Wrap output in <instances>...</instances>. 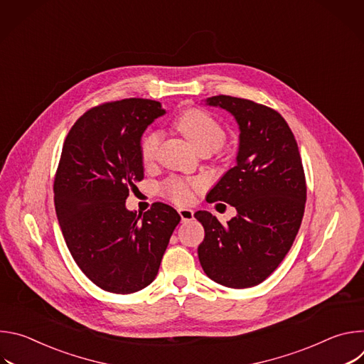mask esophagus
Segmentation results:
<instances>
[{"mask_svg":"<svg viewBox=\"0 0 364 364\" xmlns=\"http://www.w3.org/2000/svg\"><path fill=\"white\" fill-rule=\"evenodd\" d=\"M178 215H180L183 222H188L194 218V212L191 209H186V207H181V209H178Z\"/></svg>","mask_w":364,"mask_h":364,"instance_id":"esophagus-1","label":"esophagus"}]
</instances>
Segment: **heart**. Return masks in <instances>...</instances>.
Segmentation results:
<instances>
[{"label": "heart", "mask_w": 364, "mask_h": 364, "mask_svg": "<svg viewBox=\"0 0 364 364\" xmlns=\"http://www.w3.org/2000/svg\"><path fill=\"white\" fill-rule=\"evenodd\" d=\"M176 125L196 146L197 151L204 148L218 151L226 139V132L223 127L210 114L201 109H188L183 112L177 118ZM160 142V132H151L142 139L141 159L144 164H151L155 157H157ZM167 193L178 203H188L193 198V186L181 180H171L167 184Z\"/></svg>", "instance_id": "heart-1"}]
</instances>
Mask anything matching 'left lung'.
Returning <instances> with one entry per match:
<instances>
[{
	"label": "left lung",
	"instance_id": "1",
	"mask_svg": "<svg viewBox=\"0 0 364 364\" xmlns=\"http://www.w3.org/2000/svg\"><path fill=\"white\" fill-rule=\"evenodd\" d=\"M204 102L232 114L239 127L236 164L205 200L225 201L237 215L223 226L209 212L194 213L204 228L198 261L223 287H255L279 267L302 222L306 186L298 145L287 121L268 107L226 95Z\"/></svg>",
	"mask_w": 364,
	"mask_h": 364
}]
</instances>
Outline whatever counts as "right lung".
Segmentation results:
<instances>
[{
	"instance_id": "1",
	"label": "right lung",
	"mask_w": 364,
	"mask_h": 364,
	"mask_svg": "<svg viewBox=\"0 0 364 364\" xmlns=\"http://www.w3.org/2000/svg\"><path fill=\"white\" fill-rule=\"evenodd\" d=\"M164 114L149 99L103 103L75 122L63 144L53 187L58 220L75 262L103 291L148 287L181 220L164 203L144 215L125 205L144 178L142 134Z\"/></svg>"
}]
</instances>
